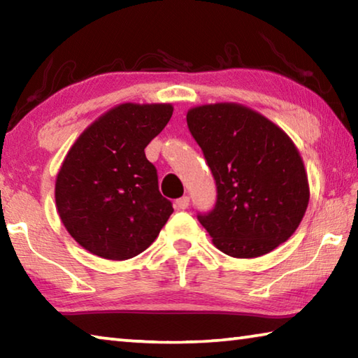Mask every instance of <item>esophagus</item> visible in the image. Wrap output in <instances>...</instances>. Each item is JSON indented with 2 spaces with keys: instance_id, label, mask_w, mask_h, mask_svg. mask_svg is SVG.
Here are the masks:
<instances>
[{
  "instance_id": "1",
  "label": "esophagus",
  "mask_w": 358,
  "mask_h": 358,
  "mask_svg": "<svg viewBox=\"0 0 358 358\" xmlns=\"http://www.w3.org/2000/svg\"><path fill=\"white\" fill-rule=\"evenodd\" d=\"M177 207H178V210H186V208H189V197H187V196L180 197L178 201H177Z\"/></svg>"
}]
</instances>
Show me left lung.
I'll return each mask as SVG.
<instances>
[{"instance_id": "left-lung-1", "label": "left lung", "mask_w": 358, "mask_h": 358, "mask_svg": "<svg viewBox=\"0 0 358 358\" xmlns=\"http://www.w3.org/2000/svg\"><path fill=\"white\" fill-rule=\"evenodd\" d=\"M186 121L216 181L215 208L197 217L217 250L252 259L292 237L310 202L305 164L292 138L235 102L192 107Z\"/></svg>"}]
</instances>
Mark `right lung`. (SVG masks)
I'll list each match as a JSON object with an SVG mask.
<instances>
[{
    "mask_svg": "<svg viewBox=\"0 0 358 358\" xmlns=\"http://www.w3.org/2000/svg\"><path fill=\"white\" fill-rule=\"evenodd\" d=\"M172 113V104L124 102L93 121L66 155L55 183L57 210L71 237L94 256H137L173 213L145 156Z\"/></svg>",
    "mask_w": 358,
    "mask_h": 358,
    "instance_id": "obj_1",
    "label": "right lung"
}]
</instances>
